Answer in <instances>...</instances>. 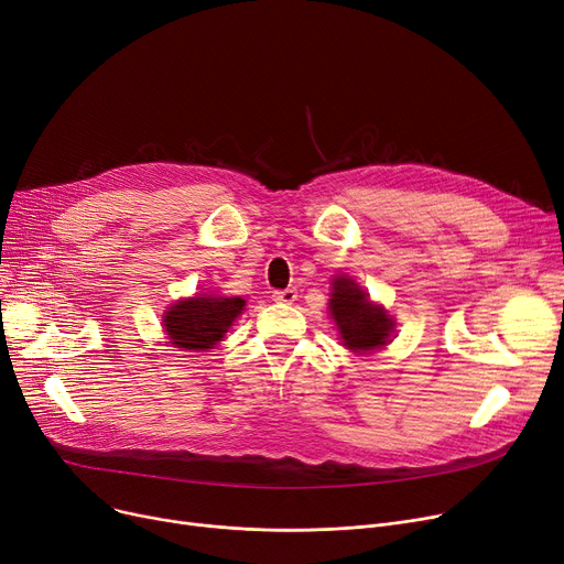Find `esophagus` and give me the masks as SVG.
<instances>
[{
	"label": "esophagus",
	"instance_id": "34e87169",
	"mask_svg": "<svg viewBox=\"0 0 564 564\" xmlns=\"http://www.w3.org/2000/svg\"><path fill=\"white\" fill-rule=\"evenodd\" d=\"M272 300H274V302H279V304H292L294 300H297V292H294L292 288L274 290V292H272Z\"/></svg>",
	"mask_w": 564,
	"mask_h": 564
}]
</instances>
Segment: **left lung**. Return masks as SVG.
Here are the masks:
<instances>
[{"label":"left lung","mask_w":564,"mask_h":564,"mask_svg":"<svg viewBox=\"0 0 564 564\" xmlns=\"http://www.w3.org/2000/svg\"><path fill=\"white\" fill-rule=\"evenodd\" d=\"M332 285L329 306L345 347L366 354L387 345L393 329L387 311L370 304L368 294L347 276H338Z\"/></svg>","instance_id":"8db88e82"}]
</instances>
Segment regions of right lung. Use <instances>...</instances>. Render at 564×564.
<instances>
[{"label": "right lung", "mask_w": 564, "mask_h": 564, "mask_svg": "<svg viewBox=\"0 0 564 564\" xmlns=\"http://www.w3.org/2000/svg\"><path fill=\"white\" fill-rule=\"evenodd\" d=\"M242 297H194L187 302L173 304L164 315V329L171 338V345L187 351L213 349L232 319L245 311Z\"/></svg>", "instance_id": "1"}]
</instances>
